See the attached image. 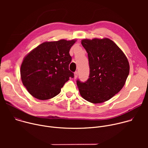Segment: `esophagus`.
Here are the masks:
<instances>
[{
  "instance_id": "1",
  "label": "esophagus",
  "mask_w": 148,
  "mask_h": 148,
  "mask_svg": "<svg viewBox=\"0 0 148 148\" xmlns=\"http://www.w3.org/2000/svg\"><path fill=\"white\" fill-rule=\"evenodd\" d=\"M78 71H75V73H74V78L75 79H76L77 78V77H78Z\"/></svg>"
}]
</instances>
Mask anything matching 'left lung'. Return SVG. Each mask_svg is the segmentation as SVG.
Returning <instances> with one entry per match:
<instances>
[{"mask_svg":"<svg viewBox=\"0 0 148 148\" xmlns=\"http://www.w3.org/2000/svg\"><path fill=\"white\" fill-rule=\"evenodd\" d=\"M88 53L90 75L84 82L77 80L81 97L94 103L107 101L119 92L130 73L128 60L111 40L84 39Z\"/></svg>","mask_w":148,"mask_h":148,"instance_id":"8db88e82","label":"left lung"}]
</instances>
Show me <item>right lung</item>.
I'll use <instances>...</instances> for the list:
<instances>
[{
  "mask_svg": "<svg viewBox=\"0 0 148 148\" xmlns=\"http://www.w3.org/2000/svg\"><path fill=\"white\" fill-rule=\"evenodd\" d=\"M76 40L45 42L30 51L20 67L23 84L34 98L46 100L57 95L61 88L74 77L69 70V51Z\"/></svg>",
  "mask_w": 148,
  "mask_h": 148,
  "instance_id": "obj_1",
  "label": "right lung"
}]
</instances>
